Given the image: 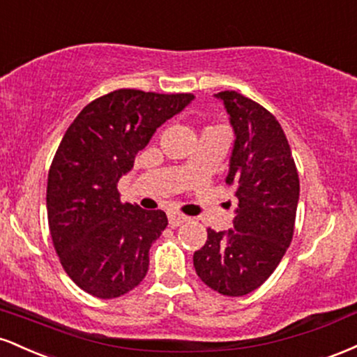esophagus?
<instances>
[{
	"label": "esophagus",
	"mask_w": 357,
	"mask_h": 357,
	"mask_svg": "<svg viewBox=\"0 0 357 357\" xmlns=\"http://www.w3.org/2000/svg\"><path fill=\"white\" fill-rule=\"evenodd\" d=\"M167 218H169V225L173 228H176V227H181L183 223H186L188 220V216H184V215H181V213H169V216H167Z\"/></svg>",
	"instance_id": "obj_1"
}]
</instances>
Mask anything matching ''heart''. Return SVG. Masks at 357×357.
Masks as SVG:
<instances>
[{
	"label": "heart",
	"mask_w": 357,
	"mask_h": 357,
	"mask_svg": "<svg viewBox=\"0 0 357 357\" xmlns=\"http://www.w3.org/2000/svg\"><path fill=\"white\" fill-rule=\"evenodd\" d=\"M204 130H220V132H223V130H221V127H216V126L206 127V129H204Z\"/></svg>",
	"instance_id": "1"
}]
</instances>
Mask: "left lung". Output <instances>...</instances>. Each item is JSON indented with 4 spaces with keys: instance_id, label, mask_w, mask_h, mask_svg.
<instances>
[{
    "instance_id": "obj_1",
    "label": "left lung",
    "mask_w": 357,
    "mask_h": 357,
    "mask_svg": "<svg viewBox=\"0 0 357 357\" xmlns=\"http://www.w3.org/2000/svg\"><path fill=\"white\" fill-rule=\"evenodd\" d=\"M230 114L235 144L225 183L238 199L233 228H208L195 252L196 273L221 296L241 297L272 275L294 236L298 173L273 114L235 90L216 93Z\"/></svg>"
}]
</instances>
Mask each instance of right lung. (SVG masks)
<instances>
[{
    "instance_id": "add662e5",
    "label": "right lung",
    "mask_w": 357,
    "mask_h": 357,
    "mask_svg": "<svg viewBox=\"0 0 357 357\" xmlns=\"http://www.w3.org/2000/svg\"><path fill=\"white\" fill-rule=\"evenodd\" d=\"M192 99L114 90L85 105L61 139L48 171V227L61 267L90 296L121 297L146 277L167 216L122 203L117 183L155 129Z\"/></svg>"
}]
</instances>
